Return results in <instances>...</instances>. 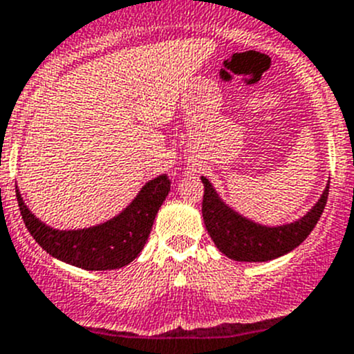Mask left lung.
Here are the masks:
<instances>
[{"instance_id":"obj_1","label":"left lung","mask_w":354,"mask_h":354,"mask_svg":"<svg viewBox=\"0 0 354 354\" xmlns=\"http://www.w3.org/2000/svg\"><path fill=\"white\" fill-rule=\"evenodd\" d=\"M205 186L203 214L205 227L215 247L238 262H266L288 254L302 243L311 233L328 196V184L319 194L318 201L297 221L281 225H266L245 217L225 203L214 184L201 177Z\"/></svg>"}]
</instances>
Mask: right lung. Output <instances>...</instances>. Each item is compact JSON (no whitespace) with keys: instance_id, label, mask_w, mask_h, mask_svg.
Segmentation results:
<instances>
[{"instance_id":"right-lung-1","label":"right lung","mask_w":354,"mask_h":354,"mask_svg":"<svg viewBox=\"0 0 354 354\" xmlns=\"http://www.w3.org/2000/svg\"><path fill=\"white\" fill-rule=\"evenodd\" d=\"M15 191L24 224L46 254L86 271H106L130 264L142 252L170 180L165 174L147 180L120 214L82 230L50 227L24 203L19 187Z\"/></svg>"}]
</instances>
